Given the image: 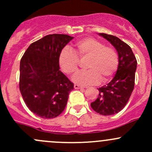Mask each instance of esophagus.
<instances>
[{
    "label": "esophagus",
    "mask_w": 152,
    "mask_h": 152,
    "mask_svg": "<svg viewBox=\"0 0 152 152\" xmlns=\"http://www.w3.org/2000/svg\"><path fill=\"white\" fill-rule=\"evenodd\" d=\"M74 88L75 89H82V88H84L83 87H82V86H79V85H74Z\"/></svg>",
    "instance_id": "34e87169"
}]
</instances>
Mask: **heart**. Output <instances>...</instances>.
<instances>
[{"label":"heart","mask_w":152,"mask_h":152,"mask_svg":"<svg viewBox=\"0 0 152 152\" xmlns=\"http://www.w3.org/2000/svg\"><path fill=\"white\" fill-rule=\"evenodd\" d=\"M87 62V70L80 72L73 78V82L81 85H98L102 79L107 82L112 79L118 70L119 58L114 48L105 46L102 41L87 37L73 45V51L65 48L59 55V65L62 71L71 76L79 70V60Z\"/></svg>","instance_id":"obj_1"}]
</instances>
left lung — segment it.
I'll use <instances>...</instances> for the list:
<instances>
[{
    "instance_id": "8db88e82",
    "label": "left lung",
    "mask_w": 152,
    "mask_h": 152,
    "mask_svg": "<svg viewBox=\"0 0 152 152\" xmlns=\"http://www.w3.org/2000/svg\"><path fill=\"white\" fill-rule=\"evenodd\" d=\"M99 35L115 48L118 53L119 65L113 80L98 88L99 96L90 106L99 114L112 115L123 110L134 90L137 59L129 45L118 37L104 33Z\"/></svg>"
}]
</instances>
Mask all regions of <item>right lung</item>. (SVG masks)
I'll return each mask as SVG.
<instances>
[{"instance_id": "add662e5", "label": "right lung", "mask_w": 152, "mask_h": 152, "mask_svg": "<svg viewBox=\"0 0 152 152\" xmlns=\"http://www.w3.org/2000/svg\"><path fill=\"white\" fill-rule=\"evenodd\" d=\"M53 34L29 45L20 59L19 87L25 104L42 118L57 117L65 110L73 83L59 70V55L73 39Z\"/></svg>"}]
</instances>
